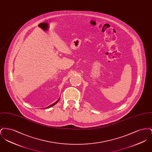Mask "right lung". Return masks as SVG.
Listing matches in <instances>:
<instances>
[{"label": "right lung", "mask_w": 152, "mask_h": 152, "mask_svg": "<svg viewBox=\"0 0 152 152\" xmlns=\"http://www.w3.org/2000/svg\"><path fill=\"white\" fill-rule=\"evenodd\" d=\"M59 100H60V99H58V101H56V102H55V103H53V104H52V105H50V106L47 107V108H50V107H51L53 106V105H55V104H56V103H57L58 101H59Z\"/></svg>", "instance_id": "add662e5"}]
</instances>
